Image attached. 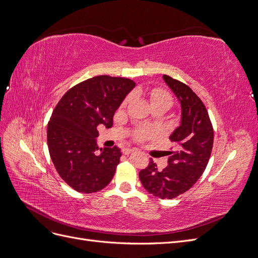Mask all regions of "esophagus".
<instances>
[{"instance_id":"1","label":"esophagus","mask_w":258,"mask_h":258,"mask_svg":"<svg viewBox=\"0 0 258 258\" xmlns=\"http://www.w3.org/2000/svg\"><path fill=\"white\" fill-rule=\"evenodd\" d=\"M136 150L135 148H129V147H127V148H123L122 150V154L123 155H129V154H131V153H134Z\"/></svg>"}]
</instances>
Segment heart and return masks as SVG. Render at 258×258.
I'll return each mask as SVG.
<instances>
[{
  "mask_svg": "<svg viewBox=\"0 0 258 258\" xmlns=\"http://www.w3.org/2000/svg\"><path fill=\"white\" fill-rule=\"evenodd\" d=\"M151 100L153 104H163L168 108L173 103L172 96H171L167 90L161 88H155L151 91ZM154 135L155 132L151 128L141 127L136 130L134 134V138L138 140V141H142V140L152 138Z\"/></svg>",
  "mask_w": 258,
  "mask_h": 258,
  "instance_id": "b5f03b06",
  "label": "heart"
}]
</instances>
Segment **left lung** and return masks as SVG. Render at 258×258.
<instances>
[{
	"instance_id": "8db88e82",
	"label": "left lung",
	"mask_w": 258,
	"mask_h": 258,
	"mask_svg": "<svg viewBox=\"0 0 258 258\" xmlns=\"http://www.w3.org/2000/svg\"><path fill=\"white\" fill-rule=\"evenodd\" d=\"M181 103V124L170 136L175 148L168 152V167L162 170L150 160L140 171L144 188L160 199H173L191 188L205 172L213 147L214 131L200 98L184 83L163 75Z\"/></svg>"
}]
</instances>
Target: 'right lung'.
I'll return each mask as SVG.
<instances>
[{"mask_svg": "<svg viewBox=\"0 0 258 258\" xmlns=\"http://www.w3.org/2000/svg\"><path fill=\"white\" fill-rule=\"evenodd\" d=\"M136 83L124 77L95 76L69 89L47 126L50 158L61 178L79 192L103 189L121 156L117 146L97 151V127L113 126V117Z\"/></svg>", "mask_w": 258, "mask_h": 258, "instance_id": "right-lung-1", "label": "right lung"}]
</instances>
